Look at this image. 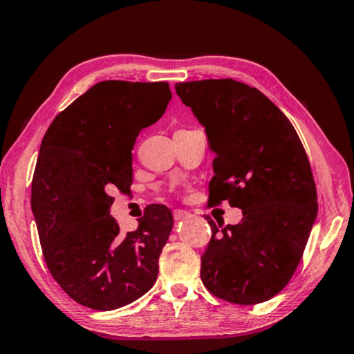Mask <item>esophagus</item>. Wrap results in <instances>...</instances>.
<instances>
[{
	"instance_id": "1",
	"label": "esophagus",
	"mask_w": 354,
	"mask_h": 354,
	"mask_svg": "<svg viewBox=\"0 0 354 354\" xmlns=\"http://www.w3.org/2000/svg\"><path fill=\"white\" fill-rule=\"evenodd\" d=\"M189 213L185 212V209H174V219L176 221H183L189 218Z\"/></svg>"
}]
</instances>
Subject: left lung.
Wrapping results in <instances>:
<instances>
[{
    "mask_svg": "<svg viewBox=\"0 0 354 354\" xmlns=\"http://www.w3.org/2000/svg\"><path fill=\"white\" fill-rule=\"evenodd\" d=\"M208 138L214 177L209 203L243 209L236 225L219 227L202 255L201 278L213 295L257 305L286 286L317 218L308 155L290 121L261 91L233 79L176 84Z\"/></svg>",
    "mask_w": 354,
    "mask_h": 354,
    "instance_id": "left-lung-1",
    "label": "left lung"
}]
</instances>
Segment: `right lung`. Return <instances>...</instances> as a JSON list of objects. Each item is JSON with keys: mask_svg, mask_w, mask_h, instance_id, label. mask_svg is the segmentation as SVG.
<instances>
[{"mask_svg": "<svg viewBox=\"0 0 354 354\" xmlns=\"http://www.w3.org/2000/svg\"><path fill=\"white\" fill-rule=\"evenodd\" d=\"M171 97L167 82L102 80L43 136L30 205L49 272L82 306H126L157 280L171 209L149 205L138 228L124 234L110 216V191H129L136 136L163 116Z\"/></svg>", "mask_w": 354, "mask_h": 354, "instance_id": "1", "label": "right lung"}]
</instances>
